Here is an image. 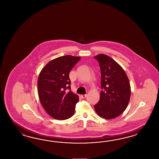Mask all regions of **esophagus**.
<instances>
[{
	"label": "esophagus",
	"instance_id": "obj_1",
	"mask_svg": "<svg viewBox=\"0 0 159 159\" xmlns=\"http://www.w3.org/2000/svg\"><path fill=\"white\" fill-rule=\"evenodd\" d=\"M86 94H84V95H80V97L82 98H84L85 97H86Z\"/></svg>",
	"mask_w": 159,
	"mask_h": 159
}]
</instances>
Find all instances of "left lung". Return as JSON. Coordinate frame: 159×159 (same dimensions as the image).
I'll return each mask as SVG.
<instances>
[{
  "label": "left lung",
  "instance_id": "obj_1",
  "mask_svg": "<svg viewBox=\"0 0 159 159\" xmlns=\"http://www.w3.org/2000/svg\"><path fill=\"white\" fill-rule=\"evenodd\" d=\"M101 70L100 98L94 106L97 114L110 120L120 116L126 108L130 97L129 79L123 68L104 54L94 57Z\"/></svg>",
  "mask_w": 159,
  "mask_h": 159
}]
</instances>
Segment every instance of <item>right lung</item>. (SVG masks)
Masks as SVG:
<instances>
[{"mask_svg": "<svg viewBox=\"0 0 159 159\" xmlns=\"http://www.w3.org/2000/svg\"><path fill=\"white\" fill-rule=\"evenodd\" d=\"M65 55L55 58L44 66L38 79V94L41 105L48 114L58 120L72 117L79 96L71 92L69 74L80 59ZM69 89L66 93V90Z\"/></svg>", "mask_w": 159, "mask_h": 159, "instance_id": "right-lung-1", "label": "right lung"}]
</instances>
